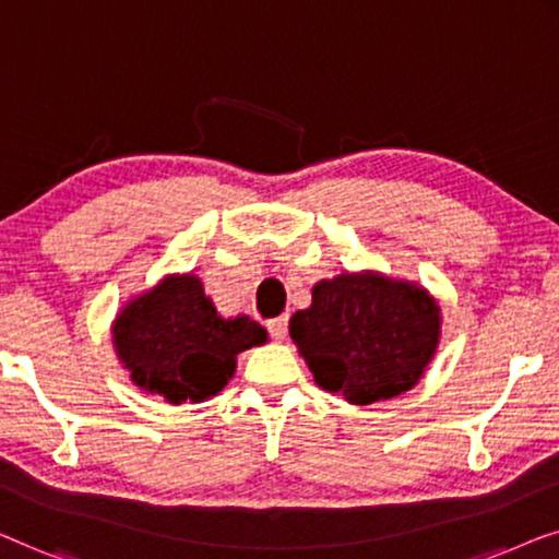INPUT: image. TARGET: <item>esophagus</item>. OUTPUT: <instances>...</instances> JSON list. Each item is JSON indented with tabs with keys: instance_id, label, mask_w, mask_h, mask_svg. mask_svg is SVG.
Instances as JSON below:
<instances>
[{
	"instance_id": "obj_1",
	"label": "esophagus",
	"mask_w": 559,
	"mask_h": 559,
	"mask_svg": "<svg viewBox=\"0 0 559 559\" xmlns=\"http://www.w3.org/2000/svg\"><path fill=\"white\" fill-rule=\"evenodd\" d=\"M269 332H271V336H273V340H276V342L286 340V334H288V317L271 319V321H269Z\"/></svg>"
}]
</instances>
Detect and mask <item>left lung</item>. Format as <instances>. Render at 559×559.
Segmentation results:
<instances>
[{
    "label": "left lung",
    "instance_id": "left-lung-1",
    "mask_svg": "<svg viewBox=\"0 0 559 559\" xmlns=\"http://www.w3.org/2000/svg\"><path fill=\"white\" fill-rule=\"evenodd\" d=\"M440 306L415 281L340 273L311 288L288 334L321 390L372 405L418 384L440 342Z\"/></svg>",
    "mask_w": 559,
    "mask_h": 559
}]
</instances>
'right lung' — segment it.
<instances>
[{
  "instance_id": "right-lung-1",
  "label": "right lung",
  "mask_w": 559,
  "mask_h": 559,
  "mask_svg": "<svg viewBox=\"0 0 559 559\" xmlns=\"http://www.w3.org/2000/svg\"><path fill=\"white\" fill-rule=\"evenodd\" d=\"M129 380L171 405L202 403L233 380L238 355L269 342L246 313L223 317L194 273H169L126 301L111 324Z\"/></svg>"
}]
</instances>
